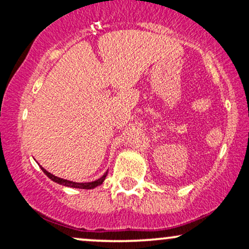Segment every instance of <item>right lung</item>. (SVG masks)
I'll return each instance as SVG.
<instances>
[{"label":"right lung","instance_id":"1","mask_svg":"<svg viewBox=\"0 0 249 249\" xmlns=\"http://www.w3.org/2000/svg\"><path fill=\"white\" fill-rule=\"evenodd\" d=\"M42 171L47 174L49 178L53 180V181L57 182V184H61V185H64V186H69V187H73V188H84V190H91V188H95L97 186H99V185L103 184V181H104L105 178H107V172L104 174V176L102 177L101 179L96 180V181H91V182H73V181H69V180H65V179H61L58 178V177H55L53 176V174L48 172V171H45L44 168L41 167Z\"/></svg>","mask_w":249,"mask_h":249}]
</instances>
